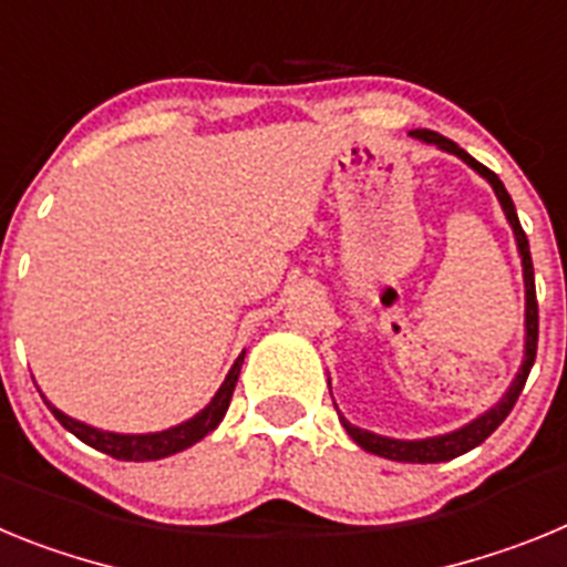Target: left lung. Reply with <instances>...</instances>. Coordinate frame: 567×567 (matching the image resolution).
Returning a JSON list of instances; mask_svg holds the SVG:
<instances>
[{"label":"left lung","instance_id":"1","mask_svg":"<svg viewBox=\"0 0 567 567\" xmlns=\"http://www.w3.org/2000/svg\"><path fill=\"white\" fill-rule=\"evenodd\" d=\"M414 138L425 144H437L440 150L445 153L460 155L468 167L477 169L483 178H488V184L497 193L499 204H503V213L508 218V224L514 227V238H517L519 255H523V272H525V360L523 369H519L517 380L511 383V389L505 392V398L499 400L491 412H485L483 417H477L474 423L463 425L460 432L443 434V437H429V440H392V437H380V434L363 432L358 425L346 423L343 429L349 432V437L365 449V452L378 454V457L385 460H398V463H445V460H454L460 454L471 452V449H477L485 437H491V432L503 423L505 417L511 414L514 403H517L519 392H523L525 380H528L530 365H534V358H537V340H539V309H537V287H534V264H530V249H528V238H525L523 227H519L517 209H514V202H511L508 189L503 187V182L497 178V173H491L485 164H480L477 158H471L463 147L452 142V138H445V135L434 133V130H414Z\"/></svg>","mask_w":567,"mask_h":567}]
</instances>
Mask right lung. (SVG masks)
I'll return each mask as SVG.
<instances>
[{"label": "right lung", "mask_w": 567, "mask_h": 567, "mask_svg": "<svg viewBox=\"0 0 567 567\" xmlns=\"http://www.w3.org/2000/svg\"><path fill=\"white\" fill-rule=\"evenodd\" d=\"M240 363H244V354L233 363L229 369L227 380L221 383V389L215 392L213 403L204 409V412L195 414L193 420L187 423L175 425V429H167V432H158V434H110V432H99V429H90V425L79 423V420L68 417L56 409V405H50L48 400V409L53 412V417L68 429L70 434H76L82 443L93 445L96 452L110 454L115 460H133V463H144V460H162L169 457L175 452H184L189 445H195L202 437H207L213 432L215 425L221 423L224 414L229 409V400H233L235 392V383H238V374H240Z\"/></svg>", "instance_id": "1"}]
</instances>
